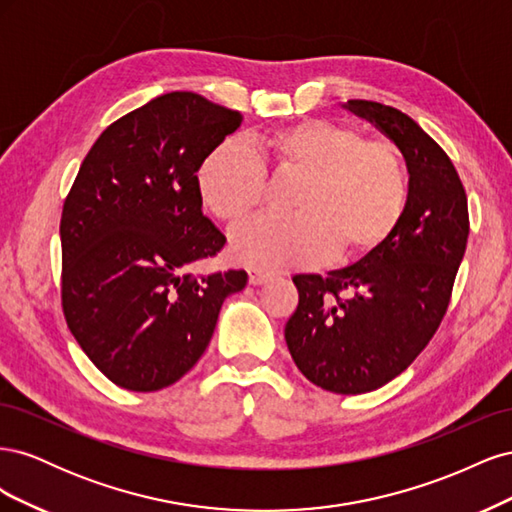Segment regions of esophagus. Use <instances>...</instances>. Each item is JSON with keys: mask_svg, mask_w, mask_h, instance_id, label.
<instances>
[{"mask_svg": "<svg viewBox=\"0 0 512 512\" xmlns=\"http://www.w3.org/2000/svg\"><path fill=\"white\" fill-rule=\"evenodd\" d=\"M247 275H250V284L252 286H260V284H265V282H269V273H265V271H260V269H250L247 271Z\"/></svg>", "mask_w": 512, "mask_h": 512, "instance_id": "obj_1", "label": "esophagus"}]
</instances>
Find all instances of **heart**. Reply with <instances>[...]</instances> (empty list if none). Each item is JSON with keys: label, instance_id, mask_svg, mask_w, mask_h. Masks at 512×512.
I'll list each match as a JSON object with an SVG mask.
<instances>
[{"label": "heart", "instance_id": "heart-1", "mask_svg": "<svg viewBox=\"0 0 512 512\" xmlns=\"http://www.w3.org/2000/svg\"><path fill=\"white\" fill-rule=\"evenodd\" d=\"M277 177L297 179L294 218H256L230 237L243 265L280 271L312 267L333 252L361 260L380 252L408 211V173L386 141L331 119H305L260 138ZM198 194L222 222L247 218L265 196V166L235 143L215 147L196 173Z\"/></svg>", "mask_w": 512, "mask_h": 512}]
</instances>
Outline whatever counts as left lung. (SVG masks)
I'll return each instance as SVG.
<instances>
[{
  "label": "left lung",
  "mask_w": 512,
  "mask_h": 512,
  "mask_svg": "<svg viewBox=\"0 0 512 512\" xmlns=\"http://www.w3.org/2000/svg\"><path fill=\"white\" fill-rule=\"evenodd\" d=\"M401 151L406 218L380 252L329 275H294L299 305L286 344L301 374L324 391L359 395L416 359L446 314L470 235L468 198L444 149L406 113L369 100L344 104Z\"/></svg>",
  "instance_id": "left-lung-1"
}]
</instances>
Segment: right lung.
Masks as SVG:
<instances>
[{
	"label": "right lung",
	"mask_w": 512,
	"mask_h": 512,
	"mask_svg": "<svg viewBox=\"0 0 512 512\" xmlns=\"http://www.w3.org/2000/svg\"><path fill=\"white\" fill-rule=\"evenodd\" d=\"M241 113L170 91L111 123L61 211V305L68 329L121 389L160 391L207 350L245 271L192 277L226 237L203 215L196 173Z\"/></svg>",
	"instance_id": "right-lung-1"
}]
</instances>
